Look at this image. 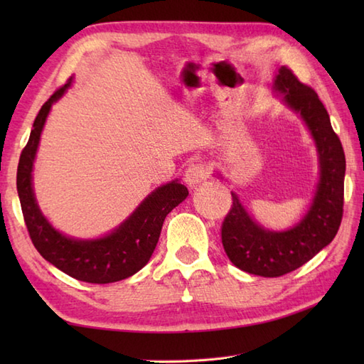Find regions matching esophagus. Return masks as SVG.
I'll use <instances>...</instances> for the list:
<instances>
[{
  "instance_id": "esophagus-1",
  "label": "esophagus",
  "mask_w": 364,
  "mask_h": 364,
  "mask_svg": "<svg viewBox=\"0 0 364 364\" xmlns=\"http://www.w3.org/2000/svg\"><path fill=\"white\" fill-rule=\"evenodd\" d=\"M208 178V168L205 164H192L186 173H184V181L189 188H197Z\"/></svg>"
}]
</instances>
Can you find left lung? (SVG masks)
<instances>
[{
    "label": "left lung",
    "mask_w": 364,
    "mask_h": 364,
    "mask_svg": "<svg viewBox=\"0 0 364 364\" xmlns=\"http://www.w3.org/2000/svg\"><path fill=\"white\" fill-rule=\"evenodd\" d=\"M274 89L310 129L319 154L321 178L310 210L286 231L258 225L237 196L231 194L233 205L222 223L223 249L236 267L259 277L289 274L318 255L336 236L344 206V150L318 94L284 65L275 76Z\"/></svg>",
    "instance_id": "1"
}]
</instances>
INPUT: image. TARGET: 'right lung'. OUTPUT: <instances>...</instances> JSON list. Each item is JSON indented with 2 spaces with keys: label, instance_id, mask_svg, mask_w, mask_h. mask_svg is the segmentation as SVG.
<instances>
[{
  "label": "right lung",
  "instance_id": "right-lung-1",
  "mask_svg": "<svg viewBox=\"0 0 364 364\" xmlns=\"http://www.w3.org/2000/svg\"><path fill=\"white\" fill-rule=\"evenodd\" d=\"M70 84L72 78L41 107L29 141L20 154L17 191L23 218L37 252L64 274L95 284L120 282L139 272L149 262L159 241L166 215L180 205L189 192L178 180L154 189L119 228L100 239H73L54 230L36 202L33 164L51 105L64 95Z\"/></svg>",
  "mask_w": 364,
  "mask_h": 364
}]
</instances>
